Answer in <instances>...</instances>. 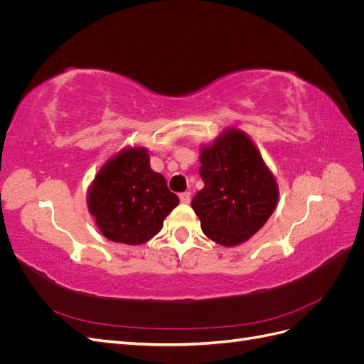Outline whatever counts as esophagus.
Listing matches in <instances>:
<instances>
[{
    "mask_svg": "<svg viewBox=\"0 0 364 364\" xmlns=\"http://www.w3.org/2000/svg\"><path fill=\"white\" fill-rule=\"evenodd\" d=\"M179 200H181V203L188 205L191 202V194L190 193H181L179 194Z\"/></svg>",
    "mask_w": 364,
    "mask_h": 364,
    "instance_id": "obj_1",
    "label": "esophagus"
}]
</instances>
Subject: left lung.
<instances>
[{
	"mask_svg": "<svg viewBox=\"0 0 364 364\" xmlns=\"http://www.w3.org/2000/svg\"><path fill=\"white\" fill-rule=\"evenodd\" d=\"M200 164L205 186L191 205L203 234L226 247L245 243L273 214L277 179L252 139L232 127L202 149Z\"/></svg>",
	"mask_w": 364,
	"mask_h": 364,
	"instance_id": "8db88e82",
	"label": "left lung"
}]
</instances>
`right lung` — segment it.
Returning a JSON list of instances; mask_svg holds the SVG:
<instances>
[{
	"label": "right lung",
	"instance_id": "add662e5",
	"mask_svg": "<svg viewBox=\"0 0 364 364\" xmlns=\"http://www.w3.org/2000/svg\"><path fill=\"white\" fill-rule=\"evenodd\" d=\"M178 205L164 176L150 168L144 147L124 149L109 159L87 191V209L102 234L130 246L155 237Z\"/></svg>",
	"mask_w": 364,
	"mask_h": 364
}]
</instances>
